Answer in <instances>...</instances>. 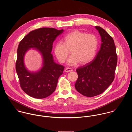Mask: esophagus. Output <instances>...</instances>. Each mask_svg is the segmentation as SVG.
I'll use <instances>...</instances> for the list:
<instances>
[{
  "mask_svg": "<svg viewBox=\"0 0 132 132\" xmlns=\"http://www.w3.org/2000/svg\"><path fill=\"white\" fill-rule=\"evenodd\" d=\"M64 71L65 72H70L73 71V69L72 68H66L64 70Z\"/></svg>",
  "mask_w": 132,
  "mask_h": 132,
  "instance_id": "1",
  "label": "esophagus"
}]
</instances>
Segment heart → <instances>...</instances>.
<instances>
[{
  "label": "heart",
  "instance_id": "heart-1",
  "mask_svg": "<svg viewBox=\"0 0 132 132\" xmlns=\"http://www.w3.org/2000/svg\"><path fill=\"white\" fill-rule=\"evenodd\" d=\"M98 46V39L94 34H86L76 30L63 38V43L58 42L55 45L54 52L60 62L65 61L71 50L72 56L68 60V63L74 65L79 62L85 64L95 56Z\"/></svg>",
  "mask_w": 132,
  "mask_h": 132
}]
</instances>
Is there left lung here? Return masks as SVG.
<instances>
[{
    "mask_svg": "<svg viewBox=\"0 0 132 132\" xmlns=\"http://www.w3.org/2000/svg\"><path fill=\"white\" fill-rule=\"evenodd\" d=\"M95 27L101 37L100 49L91 62L76 70L78 78L76 89L87 97L101 94L109 86L114 79L117 62L113 38L102 27Z\"/></svg>",
    "mask_w": 132,
    "mask_h": 132,
    "instance_id": "8db88e82",
    "label": "left lung"
}]
</instances>
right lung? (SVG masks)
Segmentation results:
<instances>
[{
    "label": "right lung",
    "instance_id": "obj_1",
    "mask_svg": "<svg viewBox=\"0 0 132 132\" xmlns=\"http://www.w3.org/2000/svg\"><path fill=\"white\" fill-rule=\"evenodd\" d=\"M64 31L53 28H40L30 31L19 43L16 70L22 90L36 98H44L52 94L56 88L58 79L64 67L56 63L51 53L53 42ZM31 48L41 54L42 67L37 72H30L24 64L26 53Z\"/></svg>",
    "mask_w": 132,
    "mask_h": 132
}]
</instances>
